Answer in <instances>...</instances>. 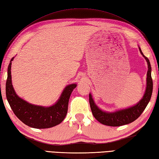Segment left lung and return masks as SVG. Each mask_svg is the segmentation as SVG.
Listing matches in <instances>:
<instances>
[{
	"instance_id": "obj_1",
	"label": "left lung",
	"mask_w": 159,
	"mask_h": 159,
	"mask_svg": "<svg viewBox=\"0 0 159 159\" xmlns=\"http://www.w3.org/2000/svg\"><path fill=\"white\" fill-rule=\"evenodd\" d=\"M139 50L141 55L144 57L148 62V70L147 73V86L143 98L136 105L125 109L118 110L115 112H106L99 109L95 104L91 94H89V103L93 115L95 118L100 123L111 127H119L122 125H127L134 122L141 115L150 100L152 90H153V82L151 75V64L148 57L143 55L141 49L139 47Z\"/></svg>"
}]
</instances>
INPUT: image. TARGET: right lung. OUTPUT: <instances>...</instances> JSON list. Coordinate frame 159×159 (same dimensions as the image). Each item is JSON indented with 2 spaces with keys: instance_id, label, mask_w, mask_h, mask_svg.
Segmentation results:
<instances>
[{
  "instance_id": "1",
  "label": "right lung",
  "mask_w": 159,
  "mask_h": 159,
  "mask_svg": "<svg viewBox=\"0 0 159 159\" xmlns=\"http://www.w3.org/2000/svg\"><path fill=\"white\" fill-rule=\"evenodd\" d=\"M13 59L14 57L11 58L8 66L5 89L7 100L14 114L24 124L32 128L46 129L60 124L67 114L70 94L77 84L68 85L57 102L51 107L30 104L18 96L13 88L11 75V65Z\"/></svg>"
}]
</instances>
